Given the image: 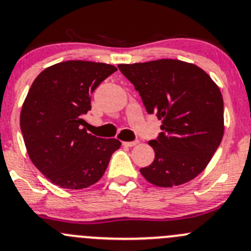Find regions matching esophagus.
<instances>
[{"label":"esophagus","mask_w":251,"mask_h":251,"mask_svg":"<svg viewBox=\"0 0 251 251\" xmlns=\"http://www.w3.org/2000/svg\"><path fill=\"white\" fill-rule=\"evenodd\" d=\"M138 144V141H132V142H124V146L126 147H134Z\"/></svg>","instance_id":"obj_1"}]
</instances>
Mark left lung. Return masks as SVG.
<instances>
[{
  "label": "left lung",
  "mask_w": 251,
  "mask_h": 251,
  "mask_svg": "<svg viewBox=\"0 0 251 251\" xmlns=\"http://www.w3.org/2000/svg\"><path fill=\"white\" fill-rule=\"evenodd\" d=\"M139 92L149 114L162 120L159 137L149 142L151 165L141 168L149 183L172 188L196 178L207 167L224 136L220 89L199 66L162 59L118 65Z\"/></svg>",
  "instance_id": "1"
}]
</instances>
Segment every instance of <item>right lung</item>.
I'll return each instance as SVG.
<instances>
[{
    "mask_svg": "<svg viewBox=\"0 0 251 251\" xmlns=\"http://www.w3.org/2000/svg\"><path fill=\"white\" fill-rule=\"evenodd\" d=\"M115 71L101 62H60L39 73L28 90L20 114L27 154L60 188L79 190L97 183L121 146L118 139L99 138L83 127L91 94Z\"/></svg>",
    "mask_w": 251,
    "mask_h": 251,
    "instance_id": "1",
    "label": "right lung"
}]
</instances>
